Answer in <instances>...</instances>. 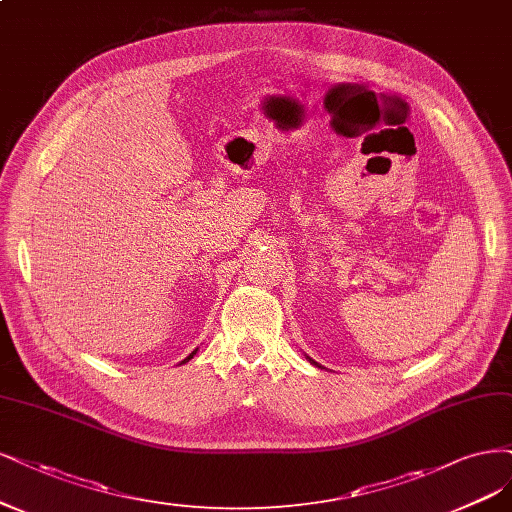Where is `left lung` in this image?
<instances>
[{
	"instance_id": "1",
	"label": "left lung",
	"mask_w": 512,
	"mask_h": 512,
	"mask_svg": "<svg viewBox=\"0 0 512 512\" xmlns=\"http://www.w3.org/2000/svg\"><path fill=\"white\" fill-rule=\"evenodd\" d=\"M305 358H307V360H309V362H311V364H313V366H317V368H322V364H317V362H315V360H311V358H309V356H305Z\"/></svg>"
}]
</instances>
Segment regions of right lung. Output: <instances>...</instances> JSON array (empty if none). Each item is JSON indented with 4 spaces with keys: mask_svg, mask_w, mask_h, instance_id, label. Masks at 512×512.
<instances>
[{
    "mask_svg": "<svg viewBox=\"0 0 512 512\" xmlns=\"http://www.w3.org/2000/svg\"><path fill=\"white\" fill-rule=\"evenodd\" d=\"M197 351H199V347H197V349H195V351H192V354H190V356H188V358H184V360H182V362H180V364H186V362H188V360H192V358H195V356H197Z\"/></svg>",
    "mask_w": 512,
    "mask_h": 512,
    "instance_id": "1",
    "label": "right lung"
}]
</instances>
